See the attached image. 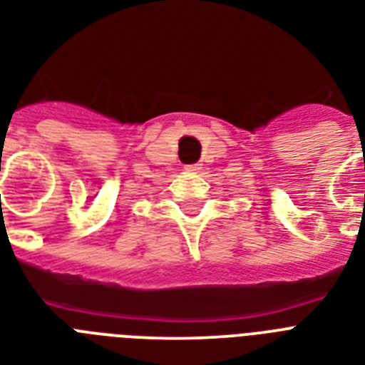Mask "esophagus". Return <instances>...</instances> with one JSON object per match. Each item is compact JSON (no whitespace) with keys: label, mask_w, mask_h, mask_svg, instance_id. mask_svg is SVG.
Returning <instances> with one entry per match:
<instances>
[{"label":"esophagus","mask_w":365,"mask_h":365,"mask_svg":"<svg viewBox=\"0 0 365 365\" xmlns=\"http://www.w3.org/2000/svg\"><path fill=\"white\" fill-rule=\"evenodd\" d=\"M200 165H187V167H185V170H189V173H198V170H200Z\"/></svg>","instance_id":"34e87169"}]
</instances>
